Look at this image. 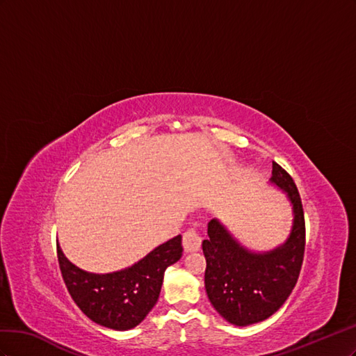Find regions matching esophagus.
<instances>
[{
  "label": "esophagus",
  "mask_w": 356,
  "mask_h": 356,
  "mask_svg": "<svg viewBox=\"0 0 356 356\" xmlns=\"http://www.w3.org/2000/svg\"><path fill=\"white\" fill-rule=\"evenodd\" d=\"M201 248V237L195 229H188L184 234V249L185 252H197Z\"/></svg>",
  "instance_id": "1"
}]
</instances>
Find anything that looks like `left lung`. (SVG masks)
Wrapping results in <instances>:
<instances>
[{
  "label": "left lung",
  "mask_w": 356,
  "mask_h": 356,
  "mask_svg": "<svg viewBox=\"0 0 356 356\" xmlns=\"http://www.w3.org/2000/svg\"><path fill=\"white\" fill-rule=\"evenodd\" d=\"M270 184L285 192L292 207V227L285 243L267 252L248 249L219 219L207 227L202 241L204 285L211 306L237 327L266 321L288 300L300 276L306 227L298 189L292 177L273 162Z\"/></svg>",
  "instance_id": "obj_1"
}]
</instances>
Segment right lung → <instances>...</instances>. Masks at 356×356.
<instances>
[{"label": "right lung", "instance_id": "right-lung-1", "mask_svg": "<svg viewBox=\"0 0 356 356\" xmlns=\"http://www.w3.org/2000/svg\"><path fill=\"white\" fill-rule=\"evenodd\" d=\"M58 261L71 298L86 316L110 330L137 327L159 298L167 267L181 257V236L172 237L131 267L113 273H89L74 266L59 245Z\"/></svg>", "mask_w": 356, "mask_h": 356}]
</instances>
